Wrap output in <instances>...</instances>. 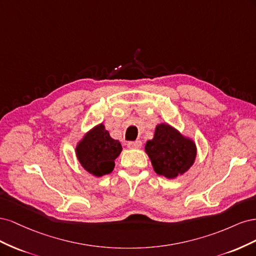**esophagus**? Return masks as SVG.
<instances>
[{"mask_svg":"<svg viewBox=\"0 0 256 256\" xmlns=\"http://www.w3.org/2000/svg\"><path fill=\"white\" fill-rule=\"evenodd\" d=\"M127 146L129 147V148H141L142 142L141 141H131V142H128Z\"/></svg>","mask_w":256,"mask_h":256,"instance_id":"1","label":"esophagus"}]
</instances>
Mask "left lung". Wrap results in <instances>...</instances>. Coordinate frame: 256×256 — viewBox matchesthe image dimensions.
Wrapping results in <instances>:
<instances>
[{
	"instance_id": "left-lung-1",
	"label": "left lung",
	"mask_w": 256,
	"mask_h": 256,
	"mask_svg": "<svg viewBox=\"0 0 256 256\" xmlns=\"http://www.w3.org/2000/svg\"><path fill=\"white\" fill-rule=\"evenodd\" d=\"M145 150L154 172L170 180L187 172L196 156L194 143L166 124L156 127L154 138L145 144Z\"/></svg>"
}]
</instances>
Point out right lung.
Masks as SVG:
<instances>
[{
    "instance_id": "1",
    "label": "right lung",
    "mask_w": 256,
    "mask_h": 256,
    "mask_svg": "<svg viewBox=\"0 0 256 256\" xmlns=\"http://www.w3.org/2000/svg\"><path fill=\"white\" fill-rule=\"evenodd\" d=\"M76 150L81 166L88 173L100 177L113 171L122 145L110 136L102 124L83 138Z\"/></svg>"
}]
</instances>
